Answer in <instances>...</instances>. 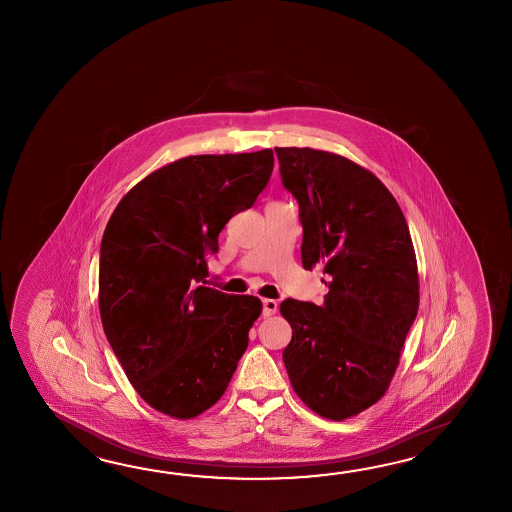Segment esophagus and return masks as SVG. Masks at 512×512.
Masks as SVG:
<instances>
[{"label": "esophagus", "instance_id": "1", "mask_svg": "<svg viewBox=\"0 0 512 512\" xmlns=\"http://www.w3.org/2000/svg\"><path fill=\"white\" fill-rule=\"evenodd\" d=\"M276 311H278V302L271 298H265L263 300V316H272Z\"/></svg>", "mask_w": 512, "mask_h": 512}]
</instances>
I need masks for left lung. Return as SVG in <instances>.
<instances>
[{
  "label": "left lung",
  "mask_w": 512,
  "mask_h": 512,
  "mask_svg": "<svg viewBox=\"0 0 512 512\" xmlns=\"http://www.w3.org/2000/svg\"><path fill=\"white\" fill-rule=\"evenodd\" d=\"M300 205L302 263L327 274L322 305L287 298L283 364L315 414L344 421L381 401L419 309V272L403 210L381 179L338 153L274 148Z\"/></svg>",
  "instance_id": "8db88e82"
}]
</instances>
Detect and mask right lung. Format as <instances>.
Wrapping results in <instances>:
<instances>
[{
    "label": "right lung",
    "instance_id": "obj_1",
    "mask_svg": "<svg viewBox=\"0 0 512 512\" xmlns=\"http://www.w3.org/2000/svg\"><path fill=\"white\" fill-rule=\"evenodd\" d=\"M272 150L190 155L120 199L100 243L98 309L124 373L153 410L194 419L227 390L256 296L207 287V254L269 183Z\"/></svg>",
    "mask_w": 512,
    "mask_h": 512
}]
</instances>
